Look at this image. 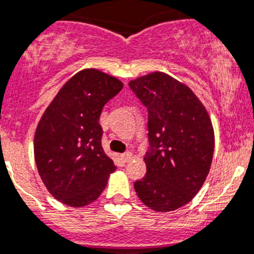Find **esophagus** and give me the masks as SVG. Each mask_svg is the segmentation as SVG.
<instances>
[{"label": "esophagus", "mask_w": 254, "mask_h": 254, "mask_svg": "<svg viewBox=\"0 0 254 254\" xmlns=\"http://www.w3.org/2000/svg\"><path fill=\"white\" fill-rule=\"evenodd\" d=\"M122 158L124 159L125 162H130L132 159V153L131 152H125L122 154Z\"/></svg>", "instance_id": "1"}]
</instances>
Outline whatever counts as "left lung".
I'll return each instance as SVG.
<instances>
[{
	"label": "left lung",
	"mask_w": 254,
	"mask_h": 254,
	"mask_svg": "<svg viewBox=\"0 0 254 254\" xmlns=\"http://www.w3.org/2000/svg\"><path fill=\"white\" fill-rule=\"evenodd\" d=\"M148 109L147 173L134 184L145 206L168 212L185 206L202 187L214 154L211 119L192 90L164 72L129 82Z\"/></svg>",
	"instance_id": "8db88e82"
}]
</instances>
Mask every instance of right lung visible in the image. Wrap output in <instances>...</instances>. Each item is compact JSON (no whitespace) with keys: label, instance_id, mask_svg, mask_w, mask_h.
<instances>
[{"label":"right lung","instance_id":"add662e5","mask_svg":"<svg viewBox=\"0 0 254 254\" xmlns=\"http://www.w3.org/2000/svg\"><path fill=\"white\" fill-rule=\"evenodd\" d=\"M123 82L95 68L77 72L45 109L34 136V157L50 195L70 207L99 198L116 170L101 145L104 105Z\"/></svg>","mask_w":254,"mask_h":254}]
</instances>
